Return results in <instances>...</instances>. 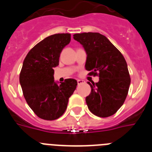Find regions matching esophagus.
<instances>
[{
  "instance_id": "34e87169",
  "label": "esophagus",
  "mask_w": 152,
  "mask_h": 152,
  "mask_svg": "<svg viewBox=\"0 0 152 152\" xmlns=\"http://www.w3.org/2000/svg\"><path fill=\"white\" fill-rule=\"evenodd\" d=\"M84 83H85V81H84V80H77V84H78V85L84 84Z\"/></svg>"
}]
</instances>
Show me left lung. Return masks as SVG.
<instances>
[{
  "mask_svg": "<svg viewBox=\"0 0 152 152\" xmlns=\"http://www.w3.org/2000/svg\"><path fill=\"white\" fill-rule=\"evenodd\" d=\"M87 54L85 68L97 75V83L88 82L91 92L86 97L89 110L99 117H108L123 106L129 88L130 79L124 57L105 36L98 33L74 35Z\"/></svg>",
  "mask_w": 152,
  "mask_h": 152,
  "instance_id": "left-lung-1",
  "label": "left lung"
}]
</instances>
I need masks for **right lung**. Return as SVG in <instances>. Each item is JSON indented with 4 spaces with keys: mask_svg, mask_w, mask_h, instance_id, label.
I'll use <instances>...</instances> for the list:
<instances>
[{
    "mask_svg": "<svg viewBox=\"0 0 152 152\" xmlns=\"http://www.w3.org/2000/svg\"><path fill=\"white\" fill-rule=\"evenodd\" d=\"M71 41L69 33L52 35L36 44L26 55L20 75V84L29 107L39 118L55 120L63 115L77 80L56 82L54 68L61 51Z\"/></svg>",
    "mask_w": 152,
    "mask_h": 152,
    "instance_id": "obj_1",
    "label": "right lung"
}]
</instances>
